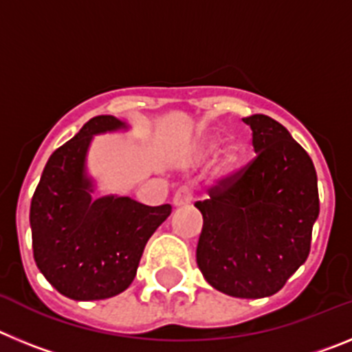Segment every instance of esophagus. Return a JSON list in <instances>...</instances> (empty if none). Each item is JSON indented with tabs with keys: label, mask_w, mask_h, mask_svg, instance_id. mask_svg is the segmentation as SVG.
Wrapping results in <instances>:
<instances>
[{
	"label": "esophagus",
	"mask_w": 352,
	"mask_h": 352,
	"mask_svg": "<svg viewBox=\"0 0 352 352\" xmlns=\"http://www.w3.org/2000/svg\"><path fill=\"white\" fill-rule=\"evenodd\" d=\"M192 199H194V192H192L190 186H182L174 194V206H185V204L192 203Z\"/></svg>",
	"instance_id": "obj_1"
}]
</instances>
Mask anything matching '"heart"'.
<instances>
[{"instance_id":"obj_1","label":"heart","mask_w":352,"mask_h":352,"mask_svg":"<svg viewBox=\"0 0 352 352\" xmlns=\"http://www.w3.org/2000/svg\"><path fill=\"white\" fill-rule=\"evenodd\" d=\"M232 162H234V157H232V155H229V157H227L226 160H223V166H231Z\"/></svg>"}]
</instances>
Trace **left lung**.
<instances>
[{
  "label": "left lung",
  "mask_w": 352,
  "mask_h": 352,
  "mask_svg": "<svg viewBox=\"0 0 352 352\" xmlns=\"http://www.w3.org/2000/svg\"><path fill=\"white\" fill-rule=\"evenodd\" d=\"M243 121L256 157L214 179L210 199L195 203L203 213L197 266L223 294L266 298L309 257L319 214L317 174L278 121L264 114Z\"/></svg>",
  "instance_id": "obj_1"
}]
</instances>
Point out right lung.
<instances>
[{
    "label": "right lung",
    "instance_id": "add662e5",
    "mask_svg": "<svg viewBox=\"0 0 352 352\" xmlns=\"http://www.w3.org/2000/svg\"><path fill=\"white\" fill-rule=\"evenodd\" d=\"M123 126L95 116L49 157L31 199L33 257L56 291L77 301L113 298L135 278L146 243L173 211L130 197L91 199L84 157L93 133Z\"/></svg>",
    "mask_w": 352,
    "mask_h": 352
}]
</instances>
